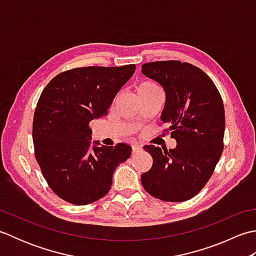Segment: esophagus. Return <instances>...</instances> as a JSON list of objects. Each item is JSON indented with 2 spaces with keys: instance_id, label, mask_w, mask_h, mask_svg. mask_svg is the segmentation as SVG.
<instances>
[{
  "instance_id": "obj_1",
  "label": "esophagus",
  "mask_w": 256,
  "mask_h": 256,
  "mask_svg": "<svg viewBox=\"0 0 256 256\" xmlns=\"http://www.w3.org/2000/svg\"><path fill=\"white\" fill-rule=\"evenodd\" d=\"M140 152H142V148H140V145H132V154L134 155V154H138V153H140Z\"/></svg>"
}]
</instances>
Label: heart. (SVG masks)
<instances>
[{"instance_id":"1","label":"heart","mask_w":256,"mask_h":256,"mask_svg":"<svg viewBox=\"0 0 256 256\" xmlns=\"http://www.w3.org/2000/svg\"><path fill=\"white\" fill-rule=\"evenodd\" d=\"M136 91L138 96H145L150 94H154V92L162 91L160 86L157 84L154 81L150 80H143L136 86Z\"/></svg>"}]
</instances>
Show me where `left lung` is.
<instances>
[{
    "instance_id": "8db88e82",
    "label": "left lung",
    "mask_w": 256,
    "mask_h": 256,
    "mask_svg": "<svg viewBox=\"0 0 256 256\" xmlns=\"http://www.w3.org/2000/svg\"><path fill=\"white\" fill-rule=\"evenodd\" d=\"M142 72L166 94L160 120L176 140L172 150L146 145L153 166L140 182L150 196L182 202L194 197L214 174L224 150V106L214 81L200 68L179 60L148 62Z\"/></svg>"
}]
</instances>
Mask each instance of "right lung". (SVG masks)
<instances>
[{
  "label": "right lung",
  "mask_w": 256,
  "mask_h": 256,
  "mask_svg": "<svg viewBox=\"0 0 256 256\" xmlns=\"http://www.w3.org/2000/svg\"><path fill=\"white\" fill-rule=\"evenodd\" d=\"M135 67L74 68L42 92L32 120L35 157L48 186L69 204L84 206L104 197L116 168L131 155L132 148L123 143L91 146L89 123L106 116Z\"/></svg>",
  "instance_id": "right-lung-1"
}]
</instances>
